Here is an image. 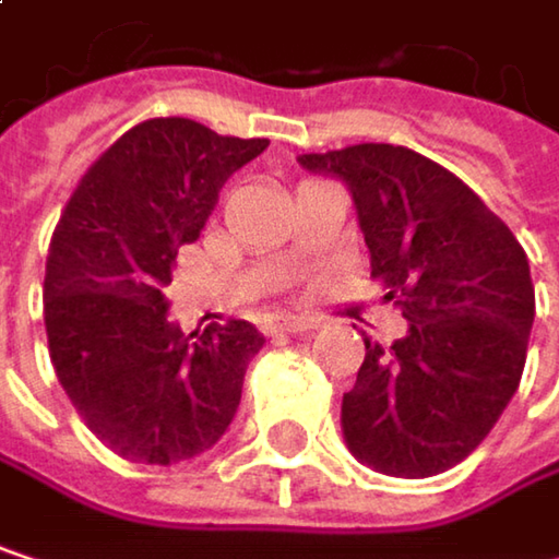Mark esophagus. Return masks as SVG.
<instances>
[{
  "label": "esophagus",
  "instance_id": "34e87169",
  "mask_svg": "<svg viewBox=\"0 0 559 559\" xmlns=\"http://www.w3.org/2000/svg\"><path fill=\"white\" fill-rule=\"evenodd\" d=\"M320 323L313 317H290V313H281L272 320V333H304V330H317Z\"/></svg>",
  "mask_w": 559,
  "mask_h": 559
}]
</instances>
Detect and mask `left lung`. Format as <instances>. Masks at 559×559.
<instances>
[{"instance_id":"left-lung-1","label":"left lung","mask_w":559,"mask_h":559,"mask_svg":"<svg viewBox=\"0 0 559 559\" xmlns=\"http://www.w3.org/2000/svg\"><path fill=\"white\" fill-rule=\"evenodd\" d=\"M297 162L349 187L372 278L407 320L391 346L366 336L343 437L385 476H437L489 437L518 391L534 323L527 255L456 174L411 148L366 142Z\"/></svg>"}]
</instances>
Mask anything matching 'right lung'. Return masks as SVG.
Instances as JSON below:
<instances>
[{"mask_svg": "<svg viewBox=\"0 0 559 559\" xmlns=\"http://www.w3.org/2000/svg\"><path fill=\"white\" fill-rule=\"evenodd\" d=\"M265 148L193 119H148L90 165L60 213L45 272L51 362L83 424L129 463L193 460L236 417L265 336L249 320L183 336L165 287L229 174Z\"/></svg>", "mask_w": 559, "mask_h": 559, "instance_id": "obj_1", "label": "right lung"}]
</instances>
